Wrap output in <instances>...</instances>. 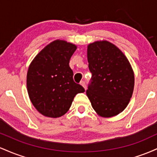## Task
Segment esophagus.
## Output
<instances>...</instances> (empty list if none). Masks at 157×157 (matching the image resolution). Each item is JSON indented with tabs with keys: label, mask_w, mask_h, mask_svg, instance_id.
Wrapping results in <instances>:
<instances>
[{
	"label": "esophagus",
	"mask_w": 157,
	"mask_h": 157,
	"mask_svg": "<svg viewBox=\"0 0 157 157\" xmlns=\"http://www.w3.org/2000/svg\"><path fill=\"white\" fill-rule=\"evenodd\" d=\"M80 85H81V86H83L84 89L86 90V82H85V81H81V82H80Z\"/></svg>",
	"instance_id": "obj_1"
}]
</instances>
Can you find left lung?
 Wrapping results in <instances>:
<instances>
[{
  "mask_svg": "<svg viewBox=\"0 0 157 157\" xmlns=\"http://www.w3.org/2000/svg\"><path fill=\"white\" fill-rule=\"evenodd\" d=\"M88 62L91 78L86 94L94 111L103 117L122 112L128 105L134 86V75L128 60L108 41L89 45Z\"/></svg>",
  "mask_w": 157,
  "mask_h": 157,
  "instance_id": "1",
  "label": "left lung"
}]
</instances>
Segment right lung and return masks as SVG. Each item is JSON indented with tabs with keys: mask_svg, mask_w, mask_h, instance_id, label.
Listing matches in <instances>:
<instances>
[{
	"mask_svg": "<svg viewBox=\"0 0 157 157\" xmlns=\"http://www.w3.org/2000/svg\"><path fill=\"white\" fill-rule=\"evenodd\" d=\"M76 46L54 41L35 57L27 73V90L31 102L43 115L60 117L71 107L74 97L85 91L74 81L69 61Z\"/></svg>",
	"mask_w": 157,
	"mask_h": 157,
	"instance_id": "add662e5",
	"label": "right lung"
}]
</instances>
